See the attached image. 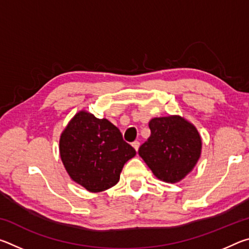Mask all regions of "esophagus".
<instances>
[{"instance_id":"esophagus-1","label":"esophagus","mask_w":249,"mask_h":249,"mask_svg":"<svg viewBox=\"0 0 249 249\" xmlns=\"http://www.w3.org/2000/svg\"><path fill=\"white\" fill-rule=\"evenodd\" d=\"M132 146L134 147V149L137 151V150H138V148H140V142H137V141L133 142H132Z\"/></svg>"}]
</instances>
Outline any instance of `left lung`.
Instances as JSON below:
<instances>
[{"instance_id": "obj_1", "label": "left lung", "mask_w": 249, "mask_h": 249, "mask_svg": "<svg viewBox=\"0 0 249 249\" xmlns=\"http://www.w3.org/2000/svg\"><path fill=\"white\" fill-rule=\"evenodd\" d=\"M150 136L140 154L156 178L176 183L190 174L199 161L202 140L195 125L179 115L154 117Z\"/></svg>"}]
</instances>
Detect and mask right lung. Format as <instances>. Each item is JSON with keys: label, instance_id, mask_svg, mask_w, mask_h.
I'll return each instance as SVG.
<instances>
[{"label": "right lung", "instance_id": "obj_1", "mask_svg": "<svg viewBox=\"0 0 249 249\" xmlns=\"http://www.w3.org/2000/svg\"><path fill=\"white\" fill-rule=\"evenodd\" d=\"M59 153L70 178L94 193L119 182L125 162L136 155L115 125L86 109L79 111L62 130Z\"/></svg>", "mask_w": 249, "mask_h": 249}]
</instances>
